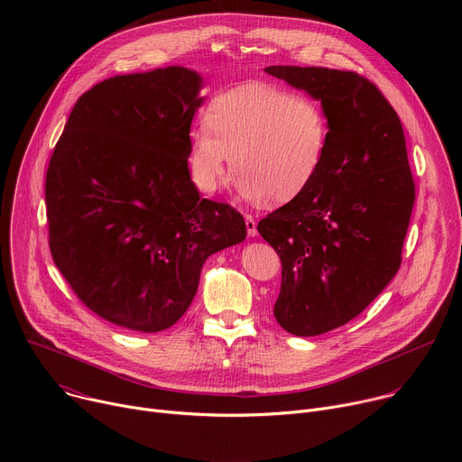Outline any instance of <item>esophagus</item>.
Returning <instances> with one entry per match:
<instances>
[{
  "label": "esophagus",
  "mask_w": 462,
  "mask_h": 462,
  "mask_svg": "<svg viewBox=\"0 0 462 462\" xmlns=\"http://www.w3.org/2000/svg\"><path fill=\"white\" fill-rule=\"evenodd\" d=\"M245 225H246V232H248V236H257V223H255V219L252 217V216H245Z\"/></svg>",
  "instance_id": "obj_1"
}]
</instances>
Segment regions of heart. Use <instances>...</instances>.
Returning <instances> with one entry per match:
<instances>
[{
	"instance_id": "obj_1",
	"label": "heart",
	"mask_w": 462,
	"mask_h": 462,
	"mask_svg": "<svg viewBox=\"0 0 462 462\" xmlns=\"http://www.w3.org/2000/svg\"><path fill=\"white\" fill-rule=\"evenodd\" d=\"M207 125L191 134L189 173L201 191H214L226 162L239 189L265 205H287L314 182L328 146V120L309 95L246 84L219 95Z\"/></svg>"
}]
</instances>
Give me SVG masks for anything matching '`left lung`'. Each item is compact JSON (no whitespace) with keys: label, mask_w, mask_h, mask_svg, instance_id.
<instances>
[{"label":"left lung","mask_w":462,"mask_h":462,"mask_svg":"<svg viewBox=\"0 0 462 462\" xmlns=\"http://www.w3.org/2000/svg\"><path fill=\"white\" fill-rule=\"evenodd\" d=\"M265 71L321 100L328 120L314 182L257 225L282 259L278 323L316 337L356 318L401 269L415 182L401 118L371 80L296 65Z\"/></svg>","instance_id":"1"}]
</instances>
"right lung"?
I'll list each match as a JSON object with an SVG mask.
<instances>
[{"mask_svg":"<svg viewBox=\"0 0 462 462\" xmlns=\"http://www.w3.org/2000/svg\"><path fill=\"white\" fill-rule=\"evenodd\" d=\"M199 89L179 65L107 79L77 100L49 161L54 265L89 310L134 331L171 327L207 257L246 237L243 216L189 179Z\"/></svg>","mask_w":462,"mask_h":462,"instance_id":"add662e5","label":"right lung"}]
</instances>
